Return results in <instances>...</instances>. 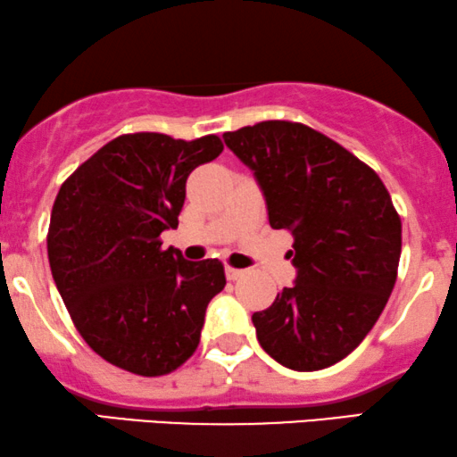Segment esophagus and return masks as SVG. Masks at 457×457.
Instances as JSON below:
<instances>
[{"label":"esophagus","mask_w":457,"mask_h":457,"mask_svg":"<svg viewBox=\"0 0 457 457\" xmlns=\"http://www.w3.org/2000/svg\"><path fill=\"white\" fill-rule=\"evenodd\" d=\"M245 274H246L245 270L232 268V265H228V268H225V276H228V280H238V278H242V276H245Z\"/></svg>","instance_id":"34e87169"}]
</instances>
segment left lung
<instances>
[{
  "mask_svg": "<svg viewBox=\"0 0 457 457\" xmlns=\"http://www.w3.org/2000/svg\"><path fill=\"white\" fill-rule=\"evenodd\" d=\"M223 141L255 175L271 228L295 238V285L253 314L259 344L293 371L331 367L367 337L395 288L401 217L388 189L305 124L270 120Z\"/></svg>",
  "mask_w": 457,
  "mask_h": 457,
  "instance_id": "obj_1",
  "label": "left lung"
}]
</instances>
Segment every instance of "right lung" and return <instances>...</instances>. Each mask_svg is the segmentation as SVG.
Masks as SVG:
<instances>
[{
    "label": "right lung",
    "instance_id": "add662e5",
    "mask_svg": "<svg viewBox=\"0 0 457 457\" xmlns=\"http://www.w3.org/2000/svg\"><path fill=\"white\" fill-rule=\"evenodd\" d=\"M223 152L217 135H122L62 183L52 206L48 262L75 328L101 358L158 378L200 344L206 305L225 287L219 259L162 248L195 166Z\"/></svg>",
    "mask_w": 457,
    "mask_h": 457
}]
</instances>
